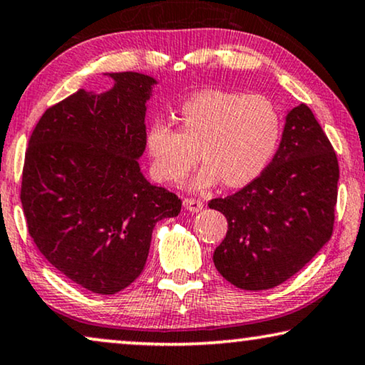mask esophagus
<instances>
[{
	"label": "esophagus",
	"instance_id": "esophagus-1",
	"mask_svg": "<svg viewBox=\"0 0 365 365\" xmlns=\"http://www.w3.org/2000/svg\"><path fill=\"white\" fill-rule=\"evenodd\" d=\"M183 207L187 208L190 213H198L203 210V202H200V200H197V198H185Z\"/></svg>",
	"mask_w": 365,
	"mask_h": 365
}]
</instances>
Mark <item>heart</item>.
<instances>
[{"label":"heart","mask_w":365,"mask_h":365,"mask_svg":"<svg viewBox=\"0 0 365 365\" xmlns=\"http://www.w3.org/2000/svg\"><path fill=\"white\" fill-rule=\"evenodd\" d=\"M180 130L165 120L147 127L145 147L158 180L177 183L198 162L205 165L192 187L207 188L220 178L228 187L255 180L274 155L281 115L268 97L233 91L205 89L178 109Z\"/></svg>","instance_id":"1"}]
</instances>
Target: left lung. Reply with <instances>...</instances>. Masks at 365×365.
<instances>
[{"label":"left lung","instance_id":"obj_1","mask_svg":"<svg viewBox=\"0 0 365 365\" xmlns=\"http://www.w3.org/2000/svg\"><path fill=\"white\" fill-rule=\"evenodd\" d=\"M339 165L309 107L286 115L278 152L240 192L215 198L228 232L213 253L225 279L240 289L274 287L314 258L334 228Z\"/></svg>","mask_w":365,"mask_h":365}]
</instances>
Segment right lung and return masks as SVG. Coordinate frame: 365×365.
Returning <instances> with one entry per match:
<instances>
[{"instance_id":"right-lung-1","label":"right lung","mask_w":365,"mask_h":365,"mask_svg":"<svg viewBox=\"0 0 365 365\" xmlns=\"http://www.w3.org/2000/svg\"><path fill=\"white\" fill-rule=\"evenodd\" d=\"M102 94L79 89L49 107L31 133L21 203L44 258L96 294H115L145 266L157 222L182 200L143 177L145 112L157 81L109 73Z\"/></svg>"}]
</instances>
